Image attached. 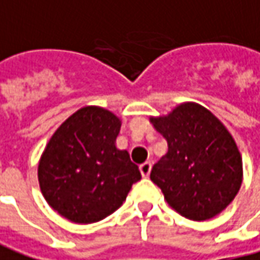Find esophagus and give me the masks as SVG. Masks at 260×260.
I'll return each mask as SVG.
<instances>
[{
	"mask_svg": "<svg viewBox=\"0 0 260 260\" xmlns=\"http://www.w3.org/2000/svg\"><path fill=\"white\" fill-rule=\"evenodd\" d=\"M151 162H144L142 166L139 167V171H141V174H142V177H149V173H151Z\"/></svg>",
	"mask_w": 260,
	"mask_h": 260,
	"instance_id": "obj_1",
	"label": "esophagus"
}]
</instances>
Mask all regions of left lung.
<instances>
[{"label":"left lung","mask_w":260,"mask_h":260,"mask_svg":"<svg viewBox=\"0 0 260 260\" xmlns=\"http://www.w3.org/2000/svg\"><path fill=\"white\" fill-rule=\"evenodd\" d=\"M151 122L168 144V152L151 171L167 203L197 221L224 210L243 175L240 152L226 126L197 103H183Z\"/></svg>","instance_id":"8db88e82"}]
</instances>
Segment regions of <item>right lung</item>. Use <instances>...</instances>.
<instances>
[{"mask_svg":"<svg viewBox=\"0 0 260 260\" xmlns=\"http://www.w3.org/2000/svg\"><path fill=\"white\" fill-rule=\"evenodd\" d=\"M121 121L99 106L79 109L50 138L39 164L46 202L75 223H94L118 210L141 180L128 151L115 145Z\"/></svg>","mask_w":260,"mask_h":260,"instance_id":"1","label":"right lung"}]
</instances>
